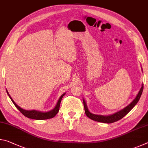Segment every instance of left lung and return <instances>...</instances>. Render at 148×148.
Returning <instances> with one entry per match:
<instances>
[{
  "label": "left lung",
  "mask_w": 148,
  "mask_h": 148,
  "mask_svg": "<svg viewBox=\"0 0 148 148\" xmlns=\"http://www.w3.org/2000/svg\"><path fill=\"white\" fill-rule=\"evenodd\" d=\"M143 88H144V86L143 84H142L141 88H140V91L138 92V95H136V98L132 101V102L131 104H129L128 106L125 107V108L122 109L121 110H120V111L112 115H109V116H102V115H97V114H93L91 113V112L89 111L88 108H87L86 101H85L84 99H83L85 113H86V116L88 117L89 118L93 120V121L105 123H112L116 122L117 121H118V120L122 119L124 116H126V115L128 114L132 108H133L135 105L137 104V102H138L140 97H141L142 95V91H143Z\"/></svg>",
  "instance_id": "8db88e82"
}]
</instances>
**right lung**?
Listing matches in <instances>:
<instances>
[{"mask_svg": "<svg viewBox=\"0 0 148 148\" xmlns=\"http://www.w3.org/2000/svg\"><path fill=\"white\" fill-rule=\"evenodd\" d=\"M7 93H8V96L10 99L12 100V101L13 102L14 104L16 106V107L18 109L20 112L22 114H23L25 116L28 117V118L30 119H37V120H44V119H51L53 118V117L56 116V114L58 113L59 110V107H60V104H61V101L64 95H65L64 93L62 94L60 98L59 99L58 101H57V103L56 104V106H55L53 110H50L49 112H42L40 111H37V110H24L23 108H21V107H19L18 105H17V104L15 102L13 99H12V97H10V95H9L8 91L6 90Z\"/></svg>", "mask_w": 148, "mask_h": 148, "instance_id": "1", "label": "right lung"}]
</instances>
